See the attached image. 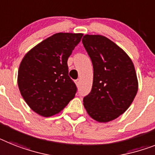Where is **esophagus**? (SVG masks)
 <instances>
[{
	"label": "esophagus",
	"mask_w": 155,
	"mask_h": 155,
	"mask_svg": "<svg viewBox=\"0 0 155 155\" xmlns=\"http://www.w3.org/2000/svg\"><path fill=\"white\" fill-rule=\"evenodd\" d=\"M75 84H76V86H77V87H79V86H80V79H77V80H75Z\"/></svg>",
	"instance_id": "34e87169"
}]
</instances>
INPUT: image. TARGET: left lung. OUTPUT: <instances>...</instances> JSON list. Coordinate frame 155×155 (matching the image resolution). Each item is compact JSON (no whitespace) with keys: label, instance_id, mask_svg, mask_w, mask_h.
Segmentation results:
<instances>
[{"label":"left lung","instance_id":"1","mask_svg":"<svg viewBox=\"0 0 155 155\" xmlns=\"http://www.w3.org/2000/svg\"><path fill=\"white\" fill-rule=\"evenodd\" d=\"M82 41L94 68L93 85L84 106L94 120L111 121L128 110L137 94L135 67L127 53L105 36L86 35Z\"/></svg>","mask_w":155,"mask_h":155}]
</instances>
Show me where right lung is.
Returning a JSON list of instances; mask_svg holds the SVG:
<instances>
[{
    "label": "right lung",
    "mask_w": 155,
    "mask_h": 155,
    "mask_svg": "<svg viewBox=\"0 0 155 155\" xmlns=\"http://www.w3.org/2000/svg\"><path fill=\"white\" fill-rule=\"evenodd\" d=\"M83 34L58 33L24 56L18 71L19 91L31 110L48 117L73 99L77 87L68 75V59Z\"/></svg>",
    "instance_id": "1"
}]
</instances>
